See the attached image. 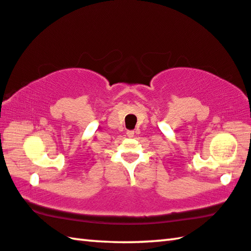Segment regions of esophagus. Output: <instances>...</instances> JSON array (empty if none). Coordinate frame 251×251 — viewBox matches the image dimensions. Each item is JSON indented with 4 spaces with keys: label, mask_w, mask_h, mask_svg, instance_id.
I'll list each match as a JSON object with an SVG mask.
<instances>
[{
    "label": "esophagus",
    "mask_w": 251,
    "mask_h": 251,
    "mask_svg": "<svg viewBox=\"0 0 251 251\" xmlns=\"http://www.w3.org/2000/svg\"><path fill=\"white\" fill-rule=\"evenodd\" d=\"M127 136H128V137L129 138H131V137H134V131L133 130H128V131H127Z\"/></svg>",
    "instance_id": "1"
}]
</instances>
